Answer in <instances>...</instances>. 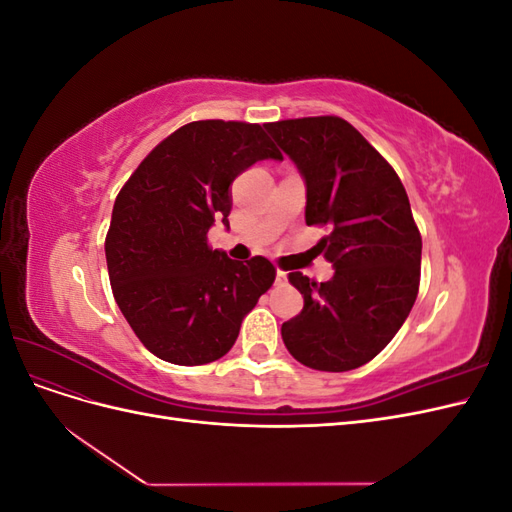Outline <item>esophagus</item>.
<instances>
[{
  "mask_svg": "<svg viewBox=\"0 0 512 512\" xmlns=\"http://www.w3.org/2000/svg\"><path fill=\"white\" fill-rule=\"evenodd\" d=\"M288 282V273L286 271H277V275H275V284H286Z\"/></svg>",
  "mask_w": 512,
  "mask_h": 512,
  "instance_id": "obj_1",
  "label": "esophagus"
}]
</instances>
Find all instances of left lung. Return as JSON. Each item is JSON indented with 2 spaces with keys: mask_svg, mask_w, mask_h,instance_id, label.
Here are the masks:
<instances>
[{
  "mask_svg": "<svg viewBox=\"0 0 512 512\" xmlns=\"http://www.w3.org/2000/svg\"><path fill=\"white\" fill-rule=\"evenodd\" d=\"M307 185V226H329L320 239L335 275L329 282L294 271L301 314L282 324L288 352L318 371L369 363L406 322L421 284V232L393 166L342 117L265 123Z\"/></svg>",
  "mask_w": 512,
  "mask_h": 512,
  "instance_id": "obj_1",
  "label": "left lung"
}]
</instances>
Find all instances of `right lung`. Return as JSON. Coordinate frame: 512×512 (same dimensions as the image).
Listing matches in <instances>:
<instances>
[{"label": "right lung", "mask_w": 512, "mask_h": 512, "mask_svg": "<svg viewBox=\"0 0 512 512\" xmlns=\"http://www.w3.org/2000/svg\"><path fill=\"white\" fill-rule=\"evenodd\" d=\"M282 160L260 123H185L123 183L104 252L113 297L143 346L175 365L218 361L275 282L265 256L245 262L213 250L228 226L230 183L258 160Z\"/></svg>", "instance_id": "add662e5"}]
</instances>
